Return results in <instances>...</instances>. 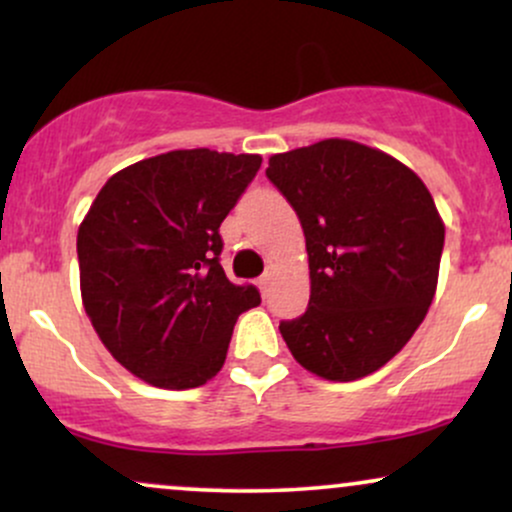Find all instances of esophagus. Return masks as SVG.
<instances>
[{
	"mask_svg": "<svg viewBox=\"0 0 512 512\" xmlns=\"http://www.w3.org/2000/svg\"><path fill=\"white\" fill-rule=\"evenodd\" d=\"M257 284H260V291L264 293V296H267L269 289H272V284H274V272H272V269H267V272L260 276V281H257Z\"/></svg>",
	"mask_w": 512,
	"mask_h": 512,
	"instance_id": "34e87169",
	"label": "esophagus"
}]
</instances>
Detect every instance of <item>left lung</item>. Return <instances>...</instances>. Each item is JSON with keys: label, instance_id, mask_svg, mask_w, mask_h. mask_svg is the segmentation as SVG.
Here are the masks:
<instances>
[{"label": "left lung", "instance_id": "8db88e82", "mask_svg": "<svg viewBox=\"0 0 512 512\" xmlns=\"http://www.w3.org/2000/svg\"><path fill=\"white\" fill-rule=\"evenodd\" d=\"M267 178L308 250V310L279 322L293 358L337 383L385 366L436 293L445 226L431 192L397 158L349 139L276 154Z\"/></svg>", "mask_w": 512, "mask_h": 512}]
</instances>
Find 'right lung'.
Segmentation results:
<instances>
[{"label":"right lung","mask_w":512,"mask_h":512,"mask_svg":"<svg viewBox=\"0 0 512 512\" xmlns=\"http://www.w3.org/2000/svg\"><path fill=\"white\" fill-rule=\"evenodd\" d=\"M262 158L168 151L103 185L76 236L81 298L105 349L129 373L190 390L219 373L238 315L260 303L221 267V221Z\"/></svg>","instance_id":"obj_1"}]
</instances>
